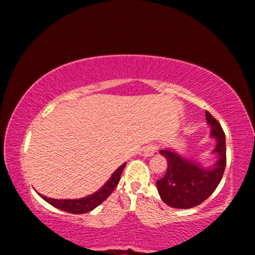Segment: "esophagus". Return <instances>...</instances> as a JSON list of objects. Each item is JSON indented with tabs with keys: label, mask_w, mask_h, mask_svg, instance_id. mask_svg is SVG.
Instances as JSON below:
<instances>
[{
	"label": "esophagus",
	"mask_w": 255,
	"mask_h": 255,
	"mask_svg": "<svg viewBox=\"0 0 255 255\" xmlns=\"http://www.w3.org/2000/svg\"><path fill=\"white\" fill-rule=\"evenodd\" d=\"M157 149V146L155 144H149L147 146H145L144 149H143V153L145 156H152V155L156 152Z\"/></svg>",
	"instance_id": "1"
}]
</instances>
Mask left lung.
Returning <instances> with one entry per match:
<instances>
[{"label":"left lung","instance_id":"1","mask_svg":"<svg viewBox=\"0 0 255 255\" xmlns=\"http://www.w3.org/2000/svg\"><path fill=\"white\" fill-rule=\"evenodd\" d=\"M206 119L211 127L210 137L217 141L213 153L218 158L213 166H201L195 159L182 157L171 148L159 150L166 158L167 170L165 175L156 181L157 190L161 199L173 208L187 209L200 205L215 191L223 178L226 166L225 132L208 111Z\"/></svg>","mask_w":255,"mask_h":255}]
</instances>
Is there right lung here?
<instances>
[{"label": "right lung", "mask_w": 255, "mask_h": 255, "mask_svg": "<svg viewBox=\"0 0 255 255\" xmlns=\"http://www.w3.org/2000/svg\"><path fill=\"white\" fill-rule=\"evenodd\" d=\"M126 163H124L123 165H120L117 170H116L110 179L102 185V188L98 190L97 192L92 193L88 197L81 198V199H53V198H48L46 196H42L40 193H38L42 199L48 202L51 206L56 207L60 210L67 211L71 214H85L89 211L93 210L96 207L101 205L108 197L111 195V192L114 191L115 188L117 187L118 182L120 181V175L123 173V170Z\"/></svg>", "instance_id": "obj_1"}]
</instances>
